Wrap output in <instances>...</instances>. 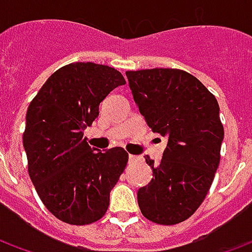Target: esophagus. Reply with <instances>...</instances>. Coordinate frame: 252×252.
<instances>
[{"label": "esophagus", "instance_id": "obj_1", "mask_svg": "<svg viewBox=\"0 0 252 252\" xmlns=\"http://www.w3.org/2000/svg\"><path fill=\"white\" fill-rule=\"evenodd\" d=\"M128 159H129V162H133V160H136V157H135V155H129Z\"/></svg>", "mask_w": 252, "mask_h": 252}]
</instances>
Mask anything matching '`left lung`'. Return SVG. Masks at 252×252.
Masks as SVG:
<instances>
[{
  "instance_id": "1",
  "label": "left lung",
  "mask_w": 252,
  "mask_h": 252,
  "mask_svg": "<svg viewBox=\"0 0 252 252\" xmlns=\"http://www.w3.org/2000/svg\"><path fill=\"white\" fill-rule=\"evenodd\" d=\"M126 75L147 126L167 139L158 166L146 157L153 180L137 190L139 208L157 224L185 221L202 204L220 163L224 128L216 97L184 70L151 68Z\"/></svg>"
}]
</instances>
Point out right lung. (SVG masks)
Wrapping results in <instances>:
<instances>
[{
  "instance_id": "obj_1",
  "label": "right lung",
  "mask_w": 252,
  "mask_h": 252,
  "mask_svg": "<svg viewBox=\"0 0 252 252\" xmlns=\"http://www.w3.org/2000/svg\"><path fill=\"white\" fill-rule=\"evenodd\" d=\"M124 83L113 67L70 63L47 79L28 106L23 135L28 173L43 204L62 221L85 225L108 211L128 154L92 148L83 131L98 117L101 101Z\"/></svg>"
}]
</instances>
